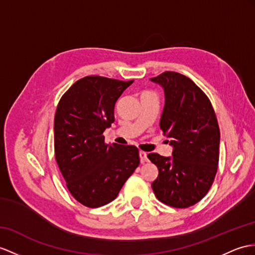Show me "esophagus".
I'll return each mask as SVG.
<instances>
[{
  "label": "esophagus",
  "mask_w": 255,
  "mask_h": 255,
  "mask_svg": "<svg viewBox=\"0 0 255 255\" xmlns=\"http://www.w3.org/2000/svg\"><path fill=\"white\" fill-rule=\"evenodd\" d=\"M139 158H140V162H141V163L147 162V161H148L147 152H145V151H139Z\"/></svg>",
  "instance_id": "1"
}]
</instances>
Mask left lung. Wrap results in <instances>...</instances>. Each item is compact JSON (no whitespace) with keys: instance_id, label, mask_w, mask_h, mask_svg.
I'll use <instances>...</instances> for the list:
<instances>
[{"instance_id":"obj_1","label":"left lung","mask_w":255,"mask_h":255,"mask_svg":"<svg viewBox=\"0 0 255 255\" xmlns=\"http://www.w3.org/2000/svg\"><path fill=\"white\" fill-rule=\"evenodd\" d=\"M162 86L165 105L160 128L171 137L172 158L152 152L148 159L158 166L151 184L157 199L185 209L208 194L217 172L220 128L209 97L184 74L165 71L150 79Z\"/></svg>"}]
</instances>
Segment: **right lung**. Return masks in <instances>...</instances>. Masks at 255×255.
Returning a JSON list of instances; mask_svg holds the SVG:
<instances>
[{
    "label": "right lung",
    "instance_id": "right-lung-1",
    "mask_svg": "<svg viewBox=\"0 0 255 255\" xmlns=\"http://www.w3.org/2000/svg\"><path fill=\"white\" fill-rule=\"evenodd\" d=\"M101 76L78 80L61 96L54 119L55 159L72 197L89 208L115 200L139 165L137 147L107 145L118 98L133 83Z\"/></svg>",
    "mask_w": 255,
    "mask_h": 255
}]
</instances>
